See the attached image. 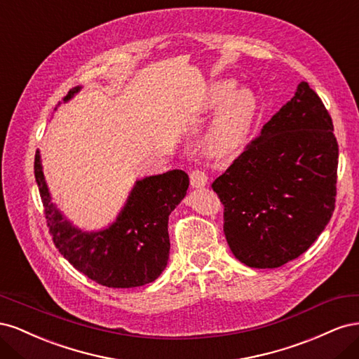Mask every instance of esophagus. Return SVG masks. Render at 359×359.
Listing matches in <instances>:
<instances>
[{
  "label": "esophagus",
  "instance_id": "esophagus-1",
  "mask_svg": "<svg viewBox=\"0 0 359 359\" xmlns=\"http://www.w3.org/2000/svg\"><path fill=\"white\" fill-rule=\"evenodd\" d=\"M208 184V177L202 170H193L190 173V186L193 189H202Z\"/></svg>",
  "mask_w": 359,
  "mask_h": 359
}]
</instances>
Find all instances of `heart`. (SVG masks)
Instances as JSON below:
<instances>
[{
	"label": "heart",
	"mask_w": 359,
	"mask_h": 359,
	"mask_svg": "<svg viewBox=\"0 0 359 359\" xmlns=\"http://www.w3.org/2000/svg\"><path fill=\"white\" fill-rule=\"evenodd\" d=\"M206 107L219 109L206 130L205 145L220 156L236 154L247 145L259 109L257 97L248 86L235 88V82H214L206 93Z\"/></svg>",
	"instance_id": "obj_1"
}]
</instances>
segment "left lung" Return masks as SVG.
<instances>
[{
	"label": "left lung",
	"mask_w": 359,
	"mask_h": 359,
	"mask_svg": "<svg viewBox=\"0 0 359 359\" xmlns=\"http://www.w3.org/2000/svg\"><path fill=\"white\" fill-rule=\"evenodd\" d=\"M339 144L332 119L307 82L212 182L223 231L250 268H278L318 240L335 205Z\"/></svg>",
	"instance_id": "obj_1"
}]
</instances>
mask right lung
Masks as SVG:
<instances>
[{
	"mask_svg": "<svg viewBox=\"0 0 359 359\" xmlns=\"http://www.w3.org/2000/svg\"><path fill=\"white\" fill-rule=\"evenodd\" d=\"M81 90H70L62 102ZM34 175L53 244L82 274L102 286L124 289L148 285L163 273L170 250L169 215L187 194L186 172L173 169L136 180L115 220L97 231L74 226L52 202L39 149Z\"/></svg>",
	"mask_w": 359,
	"mask_h": 359,
	"instance_id": "1",
	"label": "right lung"
}]
</instances>
